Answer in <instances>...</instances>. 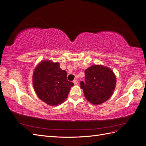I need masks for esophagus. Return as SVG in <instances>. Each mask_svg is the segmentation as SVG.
<instances>
[{"instance_id": "34e87169", "label": "esophagus", "mask_w": 146, "mask_h": 146, "mask_svg": "<svg viewBox=\"0 0 146 146\" xmlns=\"http://www.w3.org/2000/svg\"><path fill=\"white\" fill-rule=\"evenodd\" d=\"M73 83L74 85H77V84L78 83V80H76V79H75V80H74V81H73Z\"/></svg>"}]
</instances>
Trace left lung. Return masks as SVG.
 Listing matches in <instances>:
<instances>
[{"label":"left lung","instance_id":"1","mask_svg":"<svg viewBox=\"0 0 146 146\" xmlns=\"http://www.w3.org/2000/svg\"><path fill=\"white\" fill-rule=\"evenodd\" d=\"M85 73V83L81 82L80 87L88 101L100 105L111 98L116 84V77L111 69L94 64L86 69Z\"/></svg>","mask_w":146,"mask_h":146}]
</instances>
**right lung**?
<instances>
[{"label":"right lung","mask_w":146,"mask_h":146,"mask_svg":"<svg viewBox=\"0 0 146 146\" xmlns=\"http://www.w3.org/2000/svg\"><path fill=\"white\" fill-rule=\"evenodd\" d=\"M35 93L44 102L55 106L67 99L74 83L67 80V73L58 62L42 60L35 68L32 77Z\"/></svg>","instance_id":"obj_1"}]
</instances>
